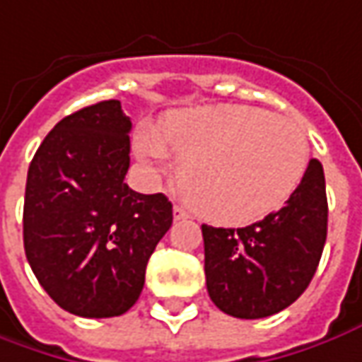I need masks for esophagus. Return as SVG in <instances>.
Segmentation results:
<instances>
[{"label":"esophagus","instance_id":"1","mask_svg":"<svg viewBox=\"0 0 362 362\" xmlns=\"http://www.w3.org/2000/svg\"><path fill=\"white\" fill-rule=\"evenodd\" d=\"M172 216H174V220H186L188 218V212L182 208V206H174V210H172Z\"/></svg>","mask_w":362,"mask_h":362}]
</instances>
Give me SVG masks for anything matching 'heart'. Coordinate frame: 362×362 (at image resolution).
Listing matches in <instances>:
<instances>
[{
	"label": "heart",
	"instance_id": "obj_1",
	"mask_svg": "<svg viewBox=\"0 0 362 362\" xmlns=\"http://www.w3.org/2000/svg\"><path fill=\"white\" fill-rule=\"evenodd\" d=\"M136 156L160 170L168 150L182 156L178 182L202 218L223 226L262 220L299 186L309 144L293 120L255 107L172 110L160 130L142 127Z\"/></svg>",
	"mask_w": 362,
	"mask_h": 362
}]
</instances>
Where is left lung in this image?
Listing matches in <instances>:
<instances>
[{
	"label": "left lung",
	"instance_id": "left-lung-1",
	"mask_svg": "<svg viewBox=\"0 0 362 362\" xmlns=\"http://www.w3.org/2000/svg\"><path fill=\"white\" fill-rule=\"evenodd\" d=\"M323 166L309 160L284 208L245 228L202 226L206 287L214 305L238 319L284 311L311 284L327 240Z\"/></svg>",
	"mask_w": 362,
	"mask_h": 362
}]
</instances>
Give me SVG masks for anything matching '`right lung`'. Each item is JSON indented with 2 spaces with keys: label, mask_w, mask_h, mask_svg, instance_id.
<instances>
[{
  "label": "right lung",
  "mask_w": 362,
  "mask_h": 362,
  "mask_svg": "<svg viewBox=\"0 0 362 362\" xmlns=\"http://www.w3.org/2000/svg\"><path fill=\"white\" fill-rule=\"evenodd\" d=\"M130 129L120 100H103L59 120L29 164L27 262L47 295L73 315L127 313L172 226L164 194H139L124 184Z\"/></svg>",
  "instance_id": "add662e5"
}]
</instances>
